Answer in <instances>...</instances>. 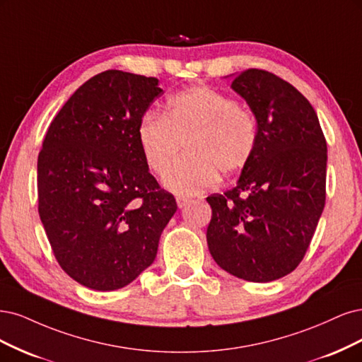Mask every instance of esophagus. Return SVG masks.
<instances>
[{"label":"esophagus","mask_w":362,"mask_h":362,"mask_svg":"<svg viewBox=\"0 0 362 362\" xmlns=\"http://www.w3.org/2000/svg\"><path fill=\"white\" fill-rule=\"evenodd\" d=\"M176 202H177V206L182 209V207H185L186 204H188L191 200L188 197H182V195H179V197H176Z\"/></svg>","instance_id":"esophagus-1"}]
</instances>
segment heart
<instances>
[{
  "instance_id": "b5f03b06",
  "label": "heart",
  "mask_w": 362,
  "mask_h": 362,
  "mask_svg": "<svg viewBox=\"0 0 362 362\" xmlns=\"http://www.w3.org/2000/svg\"><path fill=\"white\" fill-rule=\"evenodd\" d=\"M254 114L211 87L198 86L173 95L164 115L148 111L136 127V139L147 167L166 173L185 142V158L164 179L168 189L197 194L212 186L218 173L242 170L257 147Z\"/></svg>"
}]
</instances>
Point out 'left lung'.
I'll list each match as a JSON object with an SVG mask.
<instances>
[{"instance_id": "left-lung-1", "label": "left lung", "mask_w": 362, "mask_h": 362, "mask_svg": "<svg viewBox=\"0 0 362 362\" xmlns=\"http://www.w3.org/2000/svg\"><path fill=\"white\" fill-rule=\"evenodd\" d=\"M257 120V147L235 188L206 200L207 245L219 267L252 283L281 278L304 259L326 197V139L317 114L276 75L248 69L231 83Z\"/></svg>"}]
</instances>
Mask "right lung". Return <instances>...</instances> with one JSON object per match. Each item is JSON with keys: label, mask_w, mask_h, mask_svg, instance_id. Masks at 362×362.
<instances>
[{"label": "right lung", "mask_w": 362, "mask_h": 362, "mask_svg": "<svg viewBox=\"0 0 362 362\" xmlns=\"http://www.w3.org/2000/svg\"><path fill=\"white\" fill-rule=\"evenodd\" d=\"M156 78L105 71L55 115L37 159L39 215L55 259L76 283L117 290L153 263L177 204L144 162L136 127Z\"/></svg>", "instance_id": "1"}]
</instances>
